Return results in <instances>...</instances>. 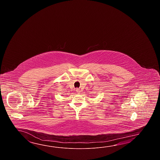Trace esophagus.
Returning <instances> with one entry per match:
<instances>
[{"label":"esophagus","mask_w":160,"mask_h":160,"mask_svg":"<svg viewBox=\"0 0 160 160\" xmlns=\"http://www.w3.org/2000/svg\"><path fill=\"white\" fill-rule=\"evenodd\" d=\"M80 92H81V90H80L79 89H78V88H77V89H76V92H77V93L78 94V93H80Z\"/></svg>","instance_id":"obj_1"}]
</instances>
